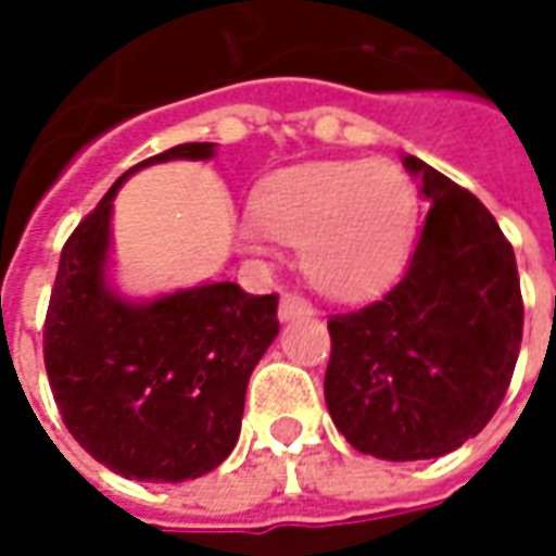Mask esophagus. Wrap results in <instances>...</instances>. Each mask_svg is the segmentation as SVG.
<instances>
[{
	"mask_svg": "<svg viewBox=\"0 0 556 556\" xmlns=\"http://www.w3.org/2000/svg\"><path fill=\"white\" fill-rule=\"evenodd\" d=\"M313 306L309 301H303L301 294H282L279 301V321H294V318H309Z\"/></svg>",
	"mask_w": 556,
	"mask_h": 556,
	"instance_id": "1",
	"label": "esophagus"
}]
</instances>
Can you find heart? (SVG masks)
<instances>
[{
	"instance_id": "1",
	"label": "heart",
	"mask_w": 556,
	"mask_h": 556,
	"mask_svg": "<svg viewBox=\"0 0 556 556\" xmlns=\"http://www.w3.org/2000/svg\"><path fill=\"white\" fill-rule=\"evenodd\" d=\"M417 226V190L390 160L306 163L267 178L253 217L238 229L247 253L298 243L315 289L337 301L375 298L405 267Z\"/></svg>"
}]
</instances>
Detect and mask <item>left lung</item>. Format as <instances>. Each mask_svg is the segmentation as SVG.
<instances>
[{
	"mask_svg": "<svg viewBox=\"0 0 556 556\" xmlns=\"http://www.w3.org/2000/svg\"><path fill=\"white\" fill-rule=\"evenodd\" d=\"M402 163L429 202L408 270L387 298L327 321V410L354 450L387 462L477 438L506 396L525 327L513 243L489 207L414 154Z\"/></svg>",
	"mask_w": 556,
	"mask_h": 556,
	"instance_id": "1",
	"label": "left lung"
}]
</instances>
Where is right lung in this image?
Instances as JSON below:
<instances>
[{
	"mask_svg": "<svg viewBox=\"0 0 556 556\" xmlns=\"http://www.w3.org/2000/svg\"><path fill=\"white\" fill-rule=\"evenodd\" d=\"M214 151L184 142L125 172L59 258L43 325L47 378L79 446L127 479L184 482L223 465L241 434L250 375L279 333L277 294L202 282L134 301L110 282L118 187L142 166Z\"/></svg>",
	"mask_w": 556,
	"mask_h": 556,
	"instance_id": "add662e5",
	"label": "right lung"
}]
</instances>
